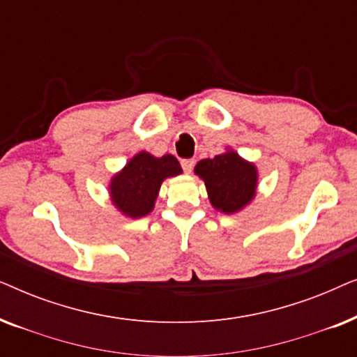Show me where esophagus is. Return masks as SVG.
Segmentation results:
<instances>
[{
  "instance_id": "obj_1",
  "label": "esophagus",
  "mask_w": 357,
  "mask_h": 357,
  "mask_svg": "<svg viewBox=\"0 0 357 357\" xmlns=\"http://www.w3.org/2000/svg\"><path fill=\"white\" fill-rule=\"evenodd\" d=\"M193 165H195V160L193 159H183L182 160V169H183L185 174H192Z\"/></svg>"
}]
</instances>
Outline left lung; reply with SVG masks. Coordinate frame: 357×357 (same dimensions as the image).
Wrapping results in <instances>:
<instances>
[{
  "label": "left lung",
  "instance_id": "1",
  "mask_svg": "<svg viewBox=\"0 0 357 357\" xmlns=\"http://www.w3.org/2000/svg\"><path fill=\"white\" fill-rule=\"evenodd\" d=\"M195 174L204 182L209 203L219 213L236 214L257 197V165L232 148H226L213 159L198 160Z\"/></svg>",
  "mask_w": 357,
  "mask_h": 357
}]
</instances>
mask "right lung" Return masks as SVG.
<instances>
[{
    "instance_id": "obj_1",
    "label": "right lung",
    "mask_w": 357,
    "mask_h": 357,
    "mask_svg": "<svg viewBox=\"0 0 357 357\" xmlns=\"http://www.w3.org/2000/svg\"><path fill=\"white\" fill-rule=\"evenodd\" d=\"M180 174L182 167L172 154L155 158L148 151H139L123 169L112 175L109 182L110 202L125 218H144L154 209L164 180Z\"/></svg>"
}]
</instances>
